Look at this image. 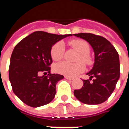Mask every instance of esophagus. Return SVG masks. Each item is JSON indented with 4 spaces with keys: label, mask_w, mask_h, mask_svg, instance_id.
Masks as SVG:
<instances>
[{
    "label": "esophagus",
    "mask_w": 129,
    "mask_h": 129,
    "mask_svg": "<svg viewBox=\"0 0 129 129\" xmlns=\"http://www.w3.org/2000/svg\"><path fill=\"white\" fill-rule=\"evenodd\" d=\"M65 78L67 79H68V80H71V81L74 79L72 78V77H68V76H66V77H65Z\"/></svg>",
    "instance_id": "esophagus-1"
}]
</instances>
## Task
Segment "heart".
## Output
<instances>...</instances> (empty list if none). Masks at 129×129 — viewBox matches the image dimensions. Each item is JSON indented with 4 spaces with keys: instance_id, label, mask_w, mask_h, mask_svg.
Returning a JSON list of instances; mask_svg holds the SVG:
<instances>
[{
    "instance_id": "1",
    "label": "heart",
    "mask_w": 129,
    "mask_h": 129,
    "mask_svg": "<svg viewBox=\"0 0 129 129\" xmlns=\"http://www.w3.org/2000/svg\"><path fill=\"white\" fill-rule=\"evenodd\" d=\"M73 48L80 54V59L82 61L89 64L91 60L88 55L90 52V45L86 41L81 39L73 40L69 42ZM64 52V44L62 42L56 43L52 46L51 50V56L54 61H59L62 59ZM85 69V66L83 63L78 62L72 63L68 61H62L55 66V70L59 74L68 77H75L79 73H82Z\"/></svg>"
}]
</instances>
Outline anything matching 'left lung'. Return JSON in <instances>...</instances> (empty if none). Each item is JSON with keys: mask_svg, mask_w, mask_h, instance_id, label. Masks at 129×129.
<instances>
[{"mask_svg": "<svg viewBox=\"0 0 129 129\" xmlns=\"http://www.w3.org/2000/svg\"><path fill=\"white\" fill-rule=\"evenodd\" d=\"M86 41L91 45L95 62L92 68L86 75L89 79L83 80L81 89L75 90L74 95L86 104H100L108 100L115 90L119 79V54L108 40L90 33L73 34ZM94 77L92 82L90 80Z\"/></svg>", "mask_w": 129, "mask_h": 129, "instance_id": "1", "label": "left lung"}]
</instances>
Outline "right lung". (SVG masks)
I'll use <instances>...</instances> for the list:
<instances>
[{"label": "right lung", "mask_w": 129, "mask_h": 129, "mask_svg": "<svg viewBox=\"0 0 129 129\" xmlns=\"http://www.w3.org/2000/svg\"><path fill=\"white\" fill-rule=\"evenodd\" d=\"M70 36L37 31L15 46L10 59L9 79L13 92L25 104L37 108L52 101L56 84L64 77L50 73L52 47ZM45 71L49 73L48 76L38 75Z\"/></svg>", "instance_id": "1"}]
</instances>
